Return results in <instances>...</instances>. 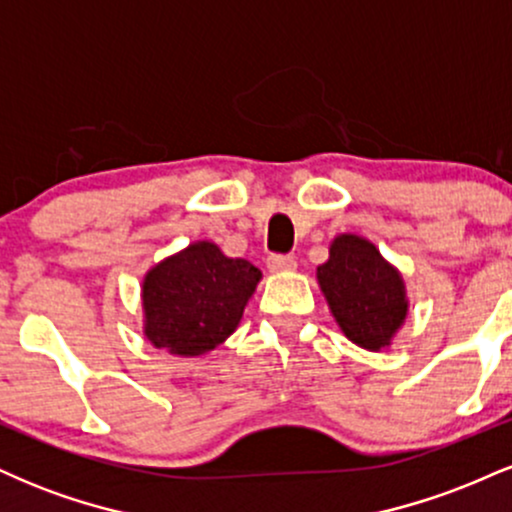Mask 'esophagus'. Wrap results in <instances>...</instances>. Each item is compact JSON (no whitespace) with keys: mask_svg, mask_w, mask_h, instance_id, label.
Listing matches in <instances>:
<instances>
[{"mask_svg":"<svg viewBox=\"0 0 512 512\" xmlns=\"http://www.w3.org/2000/svg\"><path fill=\"white\" fill-rule=\"evenodd\" d=\"M267 269L272 274H281V272H293L296 269V260L289 255H272L267 260Z\"/></svg>","mask_w":512,"mask_h":512,"instance_id":"esophagus-1","label":"esophagus"}]
</instances>
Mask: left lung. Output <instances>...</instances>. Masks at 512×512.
Instances as JSON below:
<instances>
[{"mask_svg": "<svg viewBox=\"0 0 512 512\" xmlns=\"http://www.w3.org/2000/svg\"><path fill=\"white\" fill-rule=\"evenodd\" d=\"M317 284L349 342L368 351L390 349L409 315L407 286L370 240L354 233L334 238L330 260L317 267Z\"/></svg>", "mask_w": 512, "mask_h": 512, "instance_id": "8db88e82", "label": "left lung"}]
</instances>
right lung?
<instances>
[{"instance_id": "right-lung-1", "label": "right lung", "mask_w": 512, "mask_h": 512, "mask_svg": "<svg viewBox=\"0 0 512 512\" xmlns=\"http://www.w3.org/2000/svg\"><path fill=\"white\" fill-rule=\"evenodd\" d=\"M260 279L255 264L216 243H190L144 274V337L173 356L209 354L236 332Z\"/></svg>"}]
</instances>
